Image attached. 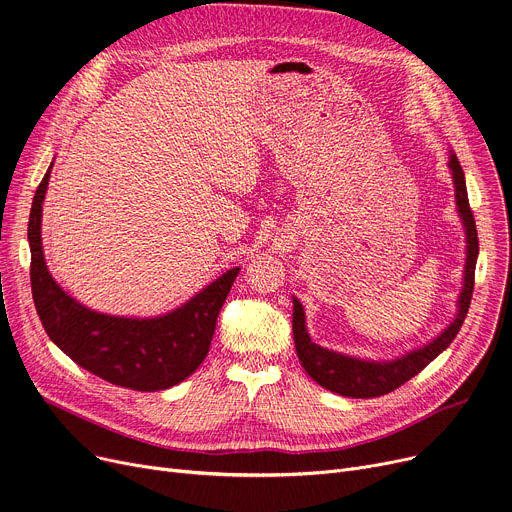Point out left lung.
Listing matches in <instances>:
<instances>
[{
	"label": "left lung",
	"mask_w": 512,
	"mask_h": 512,
	"mask_svg": "<svg viewBox=\"0 0 512 512\" xmlns=\"http://www.w3.org/2000/svg\"><path fill=\"white\" fill-rule=\"evenodd\" d=\"M453 170V181H455V197H457V208L461 214V220L465 224L467 234V265H465V286L459 296V311L457 319L442 331L432 344L410 352L407 356L393 360V362H366L350 356L335 354L331 350H325L311 342L309 333L304 327V311L302 304L294 298V315H292V333H294V346L298 360L302 362L304 370L309 372V377L315 379L321 387L356 399H368V397H379L385 393L395 391L403 383L410 381L420 370H424L442 350L451 346L453 339L457 337L473 296V282H475V261H478V230H475V218L469 206L467 187H465V175L459 164V158L451 154L449 162Z\"/></svg>",
	"instance_id": "left-lung-1"
}]
</instances>
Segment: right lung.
I'll return each instance as SVG.
<instances>
[{
    "label": "right lung",
    "instance_id": "right-lung-1",
    "mask_svg": "<svg viewBox=\"0 0 512 512\" xmlns=\"http://www.w3.org/2000/svg\"><path fill=\"white\" fill-rule=\"evenodd\" d=\"M49 175L51 166L32 197L28 243L32 300L51 342L76 364L117 387L162 391L179 385L206 358L218 313L241 267L226 271L164 317L125 319L94 313L67 296L45 265L41 216Z\"/></svg>",
    "mask_w": 512,
    "mask_h": 512
}]
</instances>
